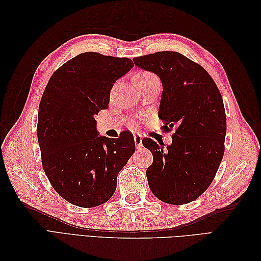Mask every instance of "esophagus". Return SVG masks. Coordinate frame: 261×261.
Returning a JSON list of instances; mask_svg holds the SVG:
<instances>
[{
    "instance_id": "obj_1",
    "label": "esophagus",
    "mask_w": 261,
    "mask_h": 261,
    "mask_svg": "<svg viewBox=\"0 0 261 261\" xmlns=\"http://www.w3.org/2000/svg\"><path fill=\"white\" fill-rule=\"evenodd\" d=\"M134 138H135V143H136L137 148H141L142 147V138H141V136L135 135Z\"/></svg>"
}]
</instances>
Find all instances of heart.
I'll use <instances>...</instances> for the list:
<instances>
[{
	"label": "heart",
	"instance_id": "heart-1",
	"mask_svg": "<svg viewBox=\"0 0 261 261\" xmlns=\"http://www.w3.org/2000/svg\"><path fill=\"white\" fill-rule=\"evenodd\" d=\"M157 79V76L150 73V71H141V73H138L136 76H135V82L136 84H142V83H146V82H149L151 80H154Z\"/></svg>",
	"mask_w": 261,
	"mask_h": 261
}]
</instances>
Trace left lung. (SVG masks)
Here are the masks:
<instances>
[{"instance_id": "obj_1", "label": "left lung", "mask_w": 261, "mask_h": 261, "mask_svg": "<svg viewBox=\"0 0 261 261\" xmlns=\"http://www.w3.org/2000/svg\"><path fill=\"white\" fill-rule=\"evenodd\" d=\"M134 62L159 76L163 94L158 116L164 129L175 127L167 147L143 138L153 156L146 173L149 187L165 203H191L207 190L222 162L226 134L222 96L207 71L179 53L158 51Z\"/></svg>"}]
</instances>
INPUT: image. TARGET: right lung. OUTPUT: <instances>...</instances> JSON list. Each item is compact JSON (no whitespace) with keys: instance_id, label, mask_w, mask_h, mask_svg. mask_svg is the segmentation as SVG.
Wrapping results in <instances>:
<instances>
[{"instance_id":"obj_1","label":"right lung","mask_w":261,"mask_h":261,"mask_svg":"<svg viewBox=\"0 0 261 261\" xmlns=\"http://www.w3.org/2000/svg\"><path fill=\"white\" fill-rule=\"evenodd\" d=\"M134 62L83 53L55 71L42 94L37 136L43 170L54 190L76 206L108 202L116 177L136 150L134 136L98 137L96 120L108 109L114 83Z\"/></svg>"}]
</instances>
